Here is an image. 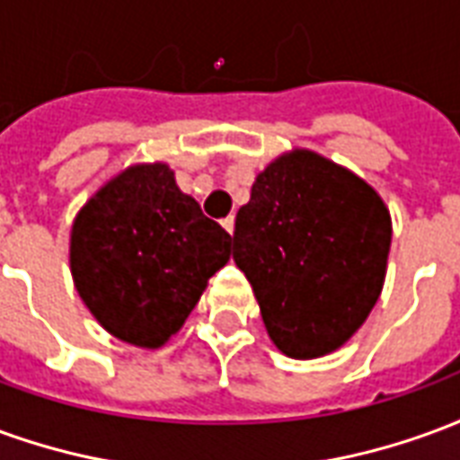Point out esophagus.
<instances>
[{
    "label": "esophagus",
    "mask_w": 460,
    "mask_h": 460,
    "mask_svg": "<svg viewBox=\"0 0 460 460\" xmlns=\"http://www.w3.org/2000/svg\"><path fill=\"white\" fill-rule=\"evenodd\" d=\"M221 226L229 231V234H234V217H226V219L221 221Z\"/></svg>",
    "instance_id": "1"
}]
</instances>
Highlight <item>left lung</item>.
Here are the masks:
<instances>
[{
	"mask_svg": "<svg viewBox=\"0 0 460 460\" xmlns=\"http://www.w3.org/2000/svg\"><path fill=\"white\" fill-rule=\"evenodd\" d=\"M392 217L365 180L310 150L280 155L236 214L234 261L269 338L296 359L355 335L382 293Z\"/></svg>",
	"mask_w": 460,
	"mask_h": 460,
	"instance_id": "left-lung-1",
	"label": "left lung"
}]
</instances>
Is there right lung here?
Segmentation results:
<instances>
[{"instance_id": "1", "label": "right lung", "mask_w": 460, "mask_h": 460, "mask_svg": "<svg viewBox=\"0 0 460 460\" xmlns=\"http://www.w3.org/2000/svg\"><path fill=\"white\" fill-rule=\"evenodd\" d=\"M231 259V236L177 187L164 162L132 164L95 191L71 229V273L111 335L162 347L207 280Z\"/></svg>"}]
</instances>
